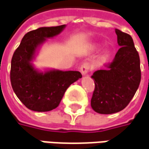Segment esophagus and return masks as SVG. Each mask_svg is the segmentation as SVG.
<instances>
[{
	"label": "esophagus",
	"instance_id": "esophagus-1",
	"mask_svg": "<svg viewBox=\"0 0 149 149\" xmlns=\"http://www.w3.org/2000/svg\"><path fill=\"white\" fill-rule=\"evenodd\" d=\"M90 69H91V64H90L89 62H84L81 64V71L82 74L84 75L86 74L88 72L90 71Z\"/></svg>",
	"mask_w": 149,
	"mask_h": 149
}]
</instances>
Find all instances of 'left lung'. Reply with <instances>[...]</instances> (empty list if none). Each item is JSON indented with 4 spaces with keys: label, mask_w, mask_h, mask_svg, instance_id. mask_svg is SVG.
I'll return each instance as SVG.
<instances>
[{
    "label": "left lung",
    "mask_w": 149,
    "mask_h": 149,
    "mask_svg": "<svg viewBox=\"0 0 149 149\" xmlns=\"http://www.w3.org/2000/svg\"><path fill=\"white\" fill-rule=\"evenodd\" d=\"M120 49L113 60L105 64L104 70H98L91 77L95 90L91 107L100 114L120 112L129 104L141 80L140 60L132 37L115 29Z\"/></svg>",
    "instance_id": "1"
}]
</instances>
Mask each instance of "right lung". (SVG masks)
<instances>
[{
  "mask_svg": "<svg viewBox=\"0 0 149 149\" xmlns=\"http://www.w3.org/2000/svg\"><path fill=\"white\" fill-rule=\"evenodd\" d=\"M65 25L44 27L26 33L11 59L10 82L15 95L30 110L48 112L57 108L71 84L81 78L77 71L36 72L31 64L37 46L59 34Z\"/></svg>",
  "mask_w": 149,
  "mask_h": 149,
  "instance_id": "right-lung-1",
  "label": "right lung"
}]
</instances>
